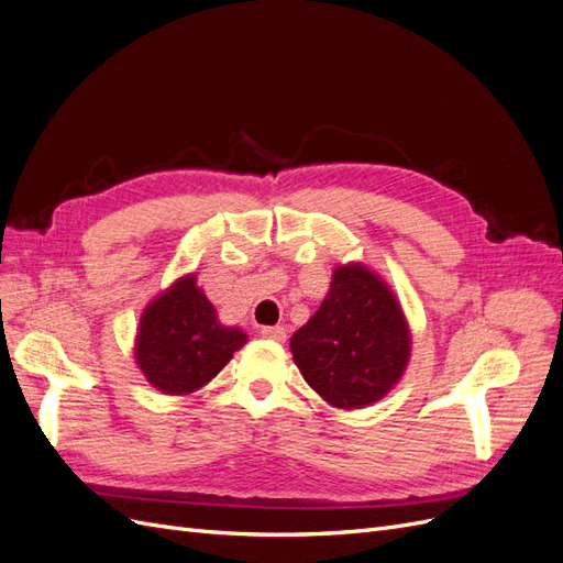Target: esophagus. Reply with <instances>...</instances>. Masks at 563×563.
Segmentation results:
<instances>
[{"instance_id":"1","label":"esophagus","mask_w":563,"mask_h":563,"mask_svg":"<svg viewBox=\"0 0 563 563\" xmlns=\"http://www.w3.org/2000/svg\"><path fill=\"white\" fill-rule=\"evenodd\" d=\"M261 335L267 340H277V343H284L286 329L284 327H265V329H261Z\"/></svg>"}]
</instances>
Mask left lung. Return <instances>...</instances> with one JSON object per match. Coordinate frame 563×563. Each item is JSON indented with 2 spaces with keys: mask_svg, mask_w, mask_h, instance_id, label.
<instances>
[{
  "mask_svg": "<svg viewBox=\"0 0 563 563\" xmlns=\"http://www.w3.org/2000/svg\"><path fill=\"white\" fill-rule=\"evenodd\" d=\"M305 383L333 408H366L389 395L411 360L399 298L364 263L338 265L319 310L291 338Z\"/></svg>",
  "mask_w": 563,
  "mask_h": 563,
  "instance_id": "1",
  "label": "left lung"
}]
</instances>
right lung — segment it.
<instances>
[{
    "label": "right lung",
    "instance_id": "1",
    "mask_svg": "<svg viewBox=\"0 0 563 563\" xmlns=\"http://www.w3.org/2000/svg\"><path fill=\"white\" fill-rule=\"evenodd\" d=\"M246 340L242 329L220 323L213 302L190 272L150 300L133 354L152 387L168 397H185L211 383Z\"/></svg>",
    "mask_w": 563,
    "mask_h": 563
}]
</instances>
